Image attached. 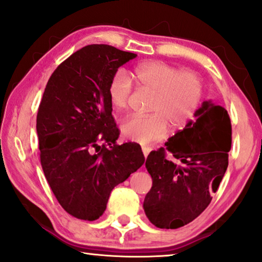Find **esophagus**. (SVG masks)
Returning a JSON list of instances; mask_svg holds the SVG:
<instances>
[{"mask_svg": "<svg viewBox=\"0 0 262 262\" xmlns=\"http://www.w3.org/2000/svg\"><path fill=\"white\" fill-rule=\"evenodd\" d=\"M150 150H151V148H149V147H142V153L144 155V158H147Z\"/></svg>", "mask_w": 262, "mask_h": 262, "instance_id": "1", "label": "esophagus"}]
</instances>
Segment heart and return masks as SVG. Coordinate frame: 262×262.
<instances>
[{"label": "heart", "mask_w": 262, "mask_h": 262, "mask_svg": "<svg viewBox=\"0 0 262 262\" xmlns=\"http://www.w3.org/2000/svg\"><path fill=\"white\" fill-rule=\"evenodd\" d=\"M134 79L140 88L153 93L148 116L133 115L123 121L120 130L124 139L147 144L165 138L168 123L181 128L193 118L202 100V84L192 72H180L161 61L136 66ZM132 83L122 70H118L108 84V97L116 112L127 107Z\"/></svg>", "instance_id": "b5f03b06"}]
</instances>
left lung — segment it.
<instances>
[{"label":"left lung","mask_w":262,"mask_h":262,"mask_svg":"<svg viewBox=\"0 0 262 262\" xmlns=\"http://www.w3.org/2000/svg\"><path fill=\"white\" fill-rule=\"evenodd\" d=\"M182 130L148 155L153 185L144 213L159 228L177 229L198 217L212 201L228 167L232 126L225 108L205 101ZM172 155L165 158V151Z\"/></svg>","instance_id":"8db88e82"}]
</instances>
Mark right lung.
Listing matches in <instances>:
<instances>
[{"label": "right lung", "instance_id": "right-lung-1", "mask_svg": "<svg viewBox=\"0 0 262 262\" xmlns=\"http://www.w3.org/2000/svg\"><path fill=\"white\" fill-rule=\"evenodd\" d=\"M136 54L89 45L62 62L46 85L36 118L40 159L58 204L81 220L106 210L111 192L143 165L141 147L118 144L108 84Z\"/></svg>", "mask_w": 262, "mask_h": 262}]
</instances>
